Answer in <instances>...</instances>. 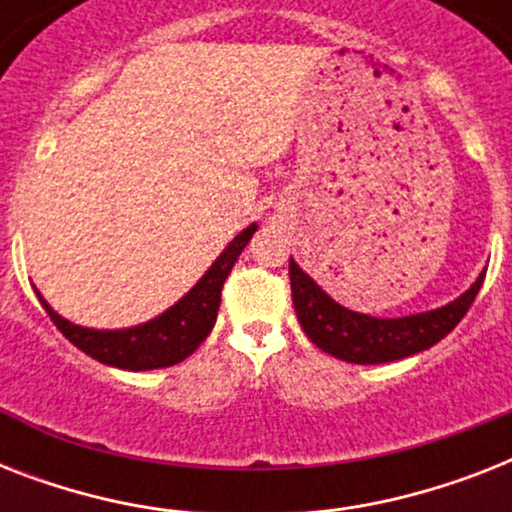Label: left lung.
Returning a JSON list of instances; mask_svg holds the SVG:
<instances>
[{
    "instance_id": "8db88e82",
    "label": "left lung",
    "mask_w": 512,
    "mask_h": 512,
    "mask_svg": "<svg viewBox=\"0 0 512 512\" xmlns=\"http://www.w3.org/2000/svg\"><path fill=\"white\" fill-rule=\"evenodd\" d=\"M484 276L486 271L465 295L444 308L412 313L401 319H374L366 313L342 308L295 260H289L292 303H295L300 327L311 337L313 345H319L324 353L348 364H385V361H398V358L433 348L468 313L478 289L484 284Z\"/></svg>"
}]
</instances>
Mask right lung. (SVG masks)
<instances>
[{
	"instance_id": "1",
	"label": "right lung",
	"mask_w": 512,
	"mask_h": 512,
	"mask_svg": "<svg viewBox=\"0 0 512 512\" xmlns=\"http://www.w3.org/2000/svg\"><path fill=\"white\" fill-rule=\"evenodd\" d=\"M257 225L236 236L228 247L220 252L209 271L196 281V287L185 297H180L170 311L162 316L130 329H87L79 324H71L68 319L52 311L47 300L39 292V303L50 313L52 324L63 332L68 342L84 350L100 364L116 366V369H130V372H146V369H164V366L180 364L188 358L201 342L207 340L217 321V308H220V295L223 284L231 273L233 263L239 260L241 249L247 247Z\"/></svg>"
}]
</instances>
